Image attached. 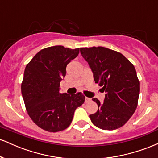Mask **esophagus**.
Instances as JSON below:
<instances>
[{
    "instance_id": "esophagus-1",
    "label": "esophagus",
    "mask_w": 158,
    "mask_h": 158,
    "mask_svg": "<svg viewBox=\"0 0 158 158\" xmlns=\"http://www.w3.org/2000/svg\"><path fill=\"white\" fill-rule=\"evenodd\" d=\"M85 102H89L91 101V99L90 98H88V97H85Z\"/></svg>"
}]
</instances>
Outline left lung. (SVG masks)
Instances as JSON below:
<instances>
[{
    "label": "left lung",
    "instance_id": "1",
    "mask_svg": "<svg viewBox=\"0 0 158 158\" xmlns=\"http://www.w3.org/2000/svg\"><path fill=\"white\" fill-rule=\"evenodd\" d=\"M88 61L96 83L106 92L104 102L97 98L95 114L90 118L94 126L114 130L124 126L135 113L138 103L139 81L134 65L120 52L103 47L80 48Z\"/></svg>",
    "mask_w": 158,
    "mask_h": 158
}]
</instances>
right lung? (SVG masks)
<instances>
[{"mask_svg":"<svg viewBox=\"0 0 158 158\" xmlns=\"http://www.w3.org/2000/svg\"><path fill=\"white\" fill-rule=\"evenodd\" d=\"M79 52V48L50 47L40 50L27 64L21 83L25 107L32 120L45 131L66 129L75 110L85 102L81 92L71 95L59 93L67 65Z\"/></svg>","mask_w":158,"mask_h":158,"instance_id":"add662e5","label":"right lung"}]
</instances>
